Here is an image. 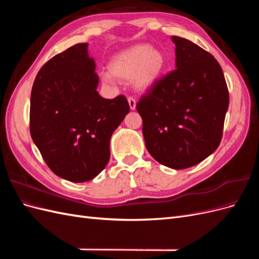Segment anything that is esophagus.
Returning a JSON list of instances; mask_svg holds the SVG:
<instances>
[{
    "label": "esophagus",
    "instance_id": "34e87169",
    "mask_svg": "<svg viewBox=\"0 0 259 259\" xmlns=\"http://www.w3.org/2000/svg\"><path fill=\"white\" fill-rule=\"evenodd\" d=\"M127 100H128V105H130L131 110H135V109H136V100L133 97H128Z\"/></svg>",
    "mask_w": 259,
    "mask_h": 259
}]
</instances>
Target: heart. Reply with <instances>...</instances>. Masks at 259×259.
<instances>
[{"label": "heart", "mask_w": 259, "mask_h": 259, "mask_svg": "<svg viewBox=\"0 0 259 259\" xmlns=\"http://www.w3.org/2000/svg\"><path fill=\"white\" fill-rule=\"evenodd\" d=\"M166 62V56L162 50L139 44L114 55L108 69L116 79H132V84L137 91H147L161 79ZM110 75L105 73L104 79L111 81Z\"/></svg>", "instance_id": "heart-1"}]
</instances>
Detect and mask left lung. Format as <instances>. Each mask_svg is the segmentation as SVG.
<instances>
[{
  "instance_id": "obj_1",
  "label": "left lung",
  "mask_w": 259,
  "mask_h": 259,
  "mask_svg": "<svg viewBox=\"0 0 259 259\" xmlns=\"http://www.w3.org/2000/svg\"><path fill=\"white\" fill-rule=\"evenodd\" d=\"M176 69L156 82L136 105L152 158L167 167L197 165L221 144L229 93L222 67L209 53L184 37Z\"/></svg>"
}]
</instances>
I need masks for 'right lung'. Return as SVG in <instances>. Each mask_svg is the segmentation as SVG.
I'll return each instance as SVG.
<instances>
[{
  "label": "right lung",
  "instance_id": "right-lung-1",
  "mask_svg": "<svg viewBox=\"0 0 259 259\" xmlns=\"http://www.w3.org/2000/svg\"><path fill=\"white\" fill-rule=\"evenodd\" d=\"M89 44L50 59L31 91L30 133L54 174L72 183L95 178L110 159V138L130 112L123 95L106 99Z\"/></svg>",
  "mask_w": 259,
  "mask_h": 259
}]
</instances>
